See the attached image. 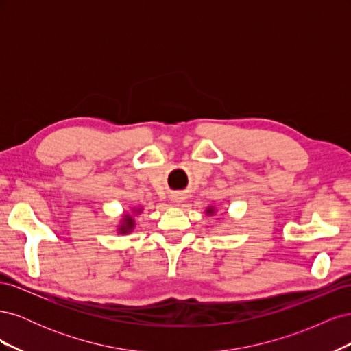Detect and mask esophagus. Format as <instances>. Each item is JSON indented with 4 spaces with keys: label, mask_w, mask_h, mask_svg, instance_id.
Masks as SVG:
<instances>
[{
    "label": "esophagus",
    "mask_w": 351,
    "mask_h": 351,
    "mask_svg": "<svg viewBox=\"0 0 351 351\" xmlns=\"http://www.w3.org/2000/svg\"><path fill=\"white\" fill-rule=\"evenodd\" d=\"M173 200L176 202V204H182V202H183V197H182V195H176V196L173 197Z\"/></svg>",
    "instance_id": "1"
}]
</instances>
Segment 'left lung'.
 I'll return each mask as SVG.
<instances>
[{
    "mask_svg": "<svg viewBox=\"0 0 351 351\" xmlns=\"http://www.w3.org/2000/svg\"><path fill=\"white\" fill-rule=\"evenodd\" d=\"M217 212H218V209H217V206H214V205H210V206H208V208L205 209V214H206L208 217L217 215Z\"/></svg>",
    "mask_w": 351,
    "mask_h": 351,
    "instance_id": "obj_1",
    "label": "left lung"
}]
</instances>
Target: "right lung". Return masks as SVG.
<instances>
[{
  "instance_id": "add662e5",
  "label": "right lung",
  "mask_w": 351,
  "mask_h": 351,
  "mask_svg": "<svg viewBox=\"0 0 351 351\" xmlns=\"http://www.w3.org/2000/svg\"><path fill=\"white\" fill-rule=\"evenodd\" d=\"M142 212H143V206H132L129 208V210H124L120 217L119 224H117L115 231L123 236L130 234L136 227V217H139Z\"/></svg>"
}]
</instances>
